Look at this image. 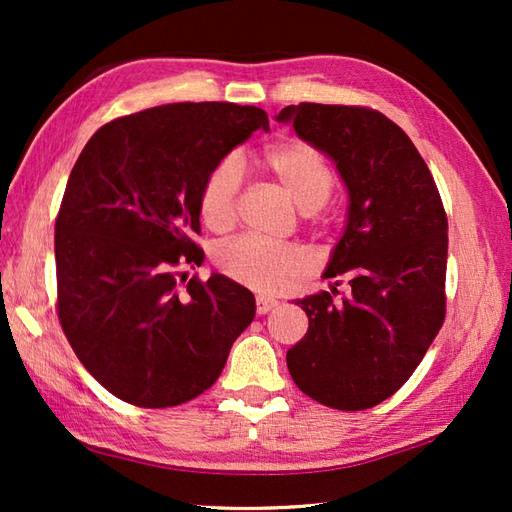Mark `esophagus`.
<instances>
[{
	"mask_svg": "<svg viewBox=\"0 0 512 512\" xmlns=\"http://www.w3.org/2000/svg\"><path fill=\"white\" fill-rule=\"evenodd\" d=\"M279 306V301L273 297H257V314H266Z\"/></svg>",
	"mask_w": 512,
	"mask_h": 512,
	"instance_id": "esophagus-1",
	"label": "esophagus"
}]
</instances>
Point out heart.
I'll list each match as a JSON object with an SVG mask.
<instances>
[{"mask_svg":"<svg viewBox=\"0 0 512 512\" xmlns=\"http://www.w3.org/2000/svg\"><path fill=\"white\" fill-rule=\"evenodd\" d=\"M262 167L273 176L303 213L319 211L334 191V171L317 149L290 140L270 147ZM242 176L233 158L217 162L200 191V215L211 231H226L235 224L237 195ZM220 273L259 292H277L306 273V255L292 244H268L257 237H237L215 248Z\"/></svg>","mask_w":512,"mask_h":512,"instance_id":"obj_1","label":"heart"}]
</instances>
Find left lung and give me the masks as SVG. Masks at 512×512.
Here are the masks:
<instances>
[{"label":"left lung","instance_id":"obj_1","mask_svg":"<svg viewBox=\"0 0 512 512\" xmlns=\"http://www.w3.org/2000/svg\"><path fill=\"white\" fill-rule=\"evenodd\" d=\"M275 118L334 162L350 198L323 273L350 292L297 299L310 325L286 354L290 376L325 407L369 409L407 383L444 323L447 213L427 162L380 112L301 103Z\"/></svg>","mask_w":512,"mask_h":512}]
</instances>
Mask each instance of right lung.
<instances>
[{
  "instance_id": "1",
  "label": "right lung",
  "mask_w": 512,
  "mask_h": 512,
  "mask_svg": "<svg viewBox=\"0 0 512 512\" xmlns=\"http://www.w3.org/2000/svg\"><path fill=\"white\" fill-rule=\"evenodd\" d=\"M268 132L253 105L171 103L103 125L70 173L54 224L57 310L74 354L129 405L193 400L222 374L255 319V297L200 266V191L250 134Z\"/></svg>"
}]
</instances>
